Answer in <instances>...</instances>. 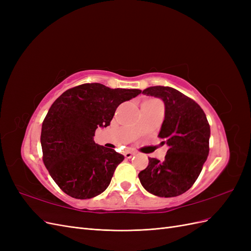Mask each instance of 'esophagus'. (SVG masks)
Listing matches in <instances>:
<instances>
[{"label":"esophagus","instance_id":"esophagus-1","mask_svg":"<svg viewBox=\"0 0 251 251\" xmlns=\"http://www.w3.org/2000/svg\"><path fill=\"white\" fill-rule=\"evenodd\" d=\"M134 155H135L134 151H126V153H125V157H126V158H127V159L132 158Z\"/></svg>","mask_w":251,"mask_h":251}]
</instances>
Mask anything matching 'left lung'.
<instances>
[{
    "instance_id": "1",
    "label": "left lung",
    "mask_w": 251,
    "mask_h": 251,
    "mask_svg": "<svg viewBox=\"0 0 251 251\" xmlns=\"http://www.w3.org/2000/svg\"><path fill=\"white\" fill-rule=\"evenodd\" d=\"M142 93L164 102L165 116L158 137L169 150L163 161L149 158L147 169L138 174L140 183L158 197L180 196L198 179L209 153L210 127L206 115L194 100L174 88L155 86Z\"/></svg>"
}]
</instances>
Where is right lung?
<instances>
[{"mask_svg":"<svg viewBox=\"0 0 251 251\" xmlns=\"http://www.w3.org/2000/svg\"><path fill=\"white\" fill-rule=\"evenodd\" d=\"M140 93L138 89L83 83L67 90L52 103L42 126L43 161L64 193L90 199L109 186L125 157L95 143V131L110 126L118 105Z\"/></svg>","mask_w":251,"mask_h":251,"instance_id":"add662e5","label":"right lung"}]
</instances>
